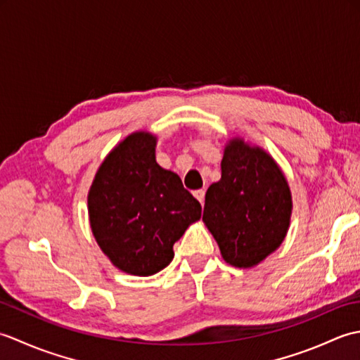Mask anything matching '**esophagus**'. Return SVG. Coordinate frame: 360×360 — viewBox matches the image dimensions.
Returning a JSON list of instances; mask_svg holds the SVG:
<instances>
[{
	"mask_svg": "<svg viewBox=\"0 0 360 360\" xmlns=\"http://www.w3.org/2000/svg\"><path fill=\"white\" fill-rule=\"evenodd\" d=\"M193 195H195V198H196V200L198 201H200L201 204H204V196H205V190H195V192H193Z\"/></svg>",
	"mask_w": 360,
	"mask_h": 360,
	"instance_id": "1",
	"label": "esophagus"
}]
</instances>
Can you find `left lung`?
<instances>
[{"label": "left lung", "mask_w": 360, "mask_h": 360, "mask_svg": "<svg viewBox=\"0 0 360 360\" xmlns=\"http://www.w3.org/2000/svg\"><path fill=\"white\" fill-rule=\"evenodd\" d=\"M292 198L271 155L240 137L229 141L221 179L205 193L202 221L224 262L235 267L262 263L285 240Z\"/></svg>", "instance_id": "8db88e82"}]
</instances>
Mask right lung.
<instances>
[{"mask_svg":"<svg viewBox=\"0 0 360 360\" xmlns=\"http://www.w3.org/2000/svg\"><path fill=\"white\" fill-rule=\"evenodd\" d=\"M156 136L136 131L116 145L88 193L89 224L103 254L139 277L162 271L173 244L201 218V204L181 178L156 162Z\"/></svg>","mask_w":360,"mask_h":360,"instance_id":"obj_1","label":"right lung"}]
</instances>
